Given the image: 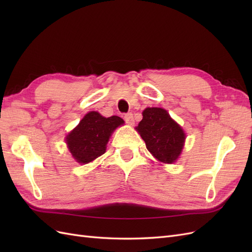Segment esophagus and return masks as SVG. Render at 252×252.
I'll list each match as a JSON object with an SVG mask.
<instances>
[{"label":"esophagus","mask_w":252,"mask_h":252,"mask_svg":"<svg viewBox=\"0 0 252 252\" xmlns=\"http://www.w3.org/2000/svg\"><path fill=\"white\" fill-rule=\"evenodd\" d=\"M124 120L128 125H133L134 124V119H133L132 113H126L124 116Z\"/></svg>","instance_id":"esophagus-1"}]
</instances>
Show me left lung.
<instances>
[{"mask_svg":"<svg viewBox=\"0 0 252 252\" xmlns=\"http://www.w3.org/2000/svg\"><path fill=\"white\" fill-rule=\"evenodd\" d=\"M142 114L143 119L135 129L148 151L159 162L174 163L184 147V130L163 108L148 107Z\"/></svg>","mask_w":252,"mask_h":252,"instance_id":"8db88e82","label":"left lung"}]
</instances>
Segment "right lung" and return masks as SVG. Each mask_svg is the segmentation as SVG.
I'll return each mask as SVG.
<instances>
[{"label":"right lung","mask_w":252,"mask_h":252,"mask_svg":"<svg viewBox=\"0 0 252 252\" xmlns=\"http://www.w3.org/2000/svg\"><path fill=\"white\" fill-rule=\"evenodd\" d=\"M123 124V119L118 116L105 118L90 111L66 136L67 147L78 163L88 164L105 154L111 133Z\"/></svg>","instance_id":"add662e5"}]
</instances>
